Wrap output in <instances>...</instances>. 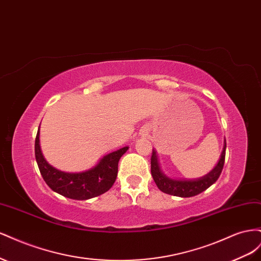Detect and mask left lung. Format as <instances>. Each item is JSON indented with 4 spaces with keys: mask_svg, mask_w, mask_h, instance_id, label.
Instances as JSON below:
<instances>
[{
    "mask_svg": "<svg viewBox=\"0 0 261 261\" xmlns=\"http://www.w3.org/2000/svg\"><path fill=\"white\" fill-rule=\"evenodd\" d=\"M225 149L226 143L224 140V147L221 153L220 160L213 170H211L207 175L196 179H175L167 176L160 169L159 161H158L156 151L152 149L151 155V175L158 188L161 192L177 196V197H193L206 191L213 183H216L219 178L221 172L223 170L224 160H225Z\"/></svg>",
    "mask_w": 261,
    "mask_h": 261,
    "instance_id": "8db88e82",
    "label": "left lung"
}]
</instances>
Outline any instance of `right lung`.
Masks as SVG:
<instances>
[{"instance_id":"add662e5","label":"right lung","mask_w":261,"mask_h":261,"mask_svg":"<svg viewBox=\"0 0 261 261\" xmlns=\"http://www.w3.org/2000/svg\"><path fill=\"white\" fill-rule=\"evenodd\" d=\"M39 136L40 133L38 129L35 141V154L38 168L44 181L53 192L76 200H87L108 192L116 179L118 161L128 150V147H124L105 155L96 167L88 171L67 173L55 169L46 162L41 152Z\"/></svg>"}]
</instances>
